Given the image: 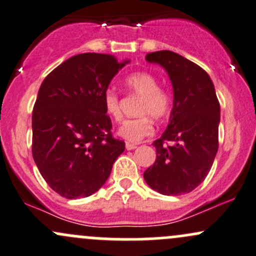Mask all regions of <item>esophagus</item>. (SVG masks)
Returning <instances> with one entry per match:
<instances>
[{
    "instance_id": "obj_1",
    "label": "esophagus",
    "mask_w": 256,
    "mask_h": 256,
    "mask_svg": "<svg viewBox=\"0 0 256 256\" xmlns=\"http://www.w3.org/2000/svg\"><path fill=\"white\" fill-rule=\"evenodd\" d=\"M136 144H128V142H126V150H128V151H130V150H135L136 148Z\"/></svg>"
}]
</instances>
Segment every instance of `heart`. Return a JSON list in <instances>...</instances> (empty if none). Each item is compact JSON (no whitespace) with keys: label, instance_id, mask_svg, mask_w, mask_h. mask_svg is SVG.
<instances>
[{"label":"heart","instance_id":"1","mask_svg":"<svg viewBox=\"0 0 256 256\" xmlns=\"http://www.w3.org/2000/svg\"><path fill=\"white\" fill-rule=\"evenodd\" d=\"M128 89L134 94L141 96L138 112L140 118L125 120L118 128V135L128 144H138L154 132V120H162L171 112L172 100L166 90L161 89L158 80L147 72H138L128 76L125 80ZM105 114L112 120H120L122 112L120 106V98L114 90H106L102 96Z\"/></svg>","mask_w":256,"mask_h":256}]
</instances>
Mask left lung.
I'll return each mask as SVG.
<instances>
[{"mask_svg": "<svg viewBox=\"0 0 256 256\" xmlns=\"http://www.w3.org/2000/svg\"><path fill=\"white\" fill-rule=\"evenodd\" d=\"M146 60L168 74L174 108L168 126L154 142L156 161L144 178L161 194H186L204 180L218 151L220 106L216 89L207 72L174 52L148 53Z\"/></svg>", "mask_w": 256, "mask_h": 256, "instance_id": "8db88e82", "label": "left lung"}]
</instances>
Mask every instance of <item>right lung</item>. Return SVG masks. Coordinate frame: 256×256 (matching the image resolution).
<instances>
[{"label":"right lung","instance_id":"1","mask_svg":"<svg viewBox=\"0 0 256 256\" xmlns=\"http://www.w3.org/2000/svg\"><path fill=\"white\" fill-rule=\"evenodd\" d=\"M130 60L82 53L46 76L32 114V154L49 187L68 200L104 186L125 142L112 135L102 96Z\"/></svg>","mask_w":256,"mask_h":256}]
</instances>
